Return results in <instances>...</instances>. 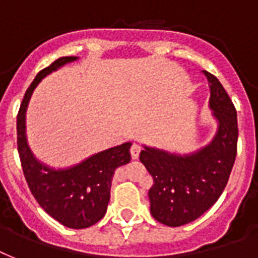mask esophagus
<instances>
[{
  "label": "esophagus",
  "instance_id": "1",
  "mask_svg": "<svg viewBox=\"0 0 258 258\" xmlns=\"http://www.w3.org/2000/svg\"><path fill=\"white\" fill-rule=\"evenodd\" d=\"M130 153H131V158H133V159H138L139 154H141V146L137 145V143H134V145L131 146V149H130Z\"/></svg>",
  "mask_w": 258,
  "mask_h": 258
}]
</instances>
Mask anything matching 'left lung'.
Instances as JSON below:
<instances>
[{
  "instance_id": "left-lung-1",
  "label": "left lung",
  "mask_w": 258,
  "mask_h": 258,
  "mask_svg": "<svg viewBox=\"0 0 258 258\" xmlns=\"http://www.w3.org/2000/svg\"><path fill=\"white\" fill-rule=\"evenodd\" d=\"M204 74L210 87L209 107L218 123L213 141L186 155L145 146L139 157L154 179L149 190L151 214L174 228L197 220L216 204L236 161V108L220 80L208 71Z\"/></svg>"
}]
</instances>
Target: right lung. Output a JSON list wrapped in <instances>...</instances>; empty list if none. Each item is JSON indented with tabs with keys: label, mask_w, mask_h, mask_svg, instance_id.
Here are the masks:
<instances>
[{
	"label": "right lung",
	"mask_w": 258,
	"mask_h": 258,
	"mask_svg": "<svg viewBox=\"0 0 258 258\" xmlns=\"http://www.w3.org/2000/svg\"><path fill=\"white\" fill-rule=\"evenodd\" d=\"M75 60H78L75 56L57 58L34 78L17 115V147L22 171L38 205L67 228L84 229L104 217L113 172L119 166L131 161V142L95 154L76 166L56 170L34 158L25 133L26 108L34 88L46 75Z\"/></svg>",
	"instance_id": "right-lung-1"
}]
</instances>
